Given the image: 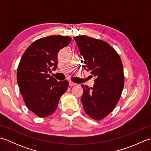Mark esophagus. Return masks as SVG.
<instances>
[{"label": "esophagus", "instance_id": "obj_1", "mask_svg": "<svg viewBox=\"0 0 151 151\" xmlns=\"http://www.w3.org/2000/svg\"><path fill=\"white\" fill-rule=\"evenodd\" d=\"M76 84H75V83H74V82H73L72 81H69V85L70 86H75V85H76Z\"/></svg>", "mask_w": 151, "mask_h": 151}]
</instances>
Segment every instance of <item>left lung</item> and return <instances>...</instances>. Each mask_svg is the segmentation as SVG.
<instances>
[{"mask_svg":"<svg viewBox=\"0 0 151 151\" xmlns=\"http://www.w3.org/2000/svg\"><path fill=\"white\" fill-rule=\"evenodd\" d=\"M82 66L96 78L93 87L82 85L81 101L86 113L101 120L114 110L124 87L123 67L117 52L102 40L86 36L74 37Z\"/></svg>","mask_w":151,"mask_h":151,"instance_id":"left-lung-1","label":"left lung"}]
</instances>
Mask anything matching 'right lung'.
I'll use <instances>...</instances> for the list:
<instances>
[{
  "instance_id": "1",
  "label": "right lung",
  "mask_w": 151,
  "mask_h": 151,
  "mask_svg": "<svg viewBox=\"0 0 151 151\" xmlns=\"http://www.w3.org/2000/svg\"><path fill=\"white\" fill-rule=\"evenodd\" d=\"M71 41L69 36H50L35 41L19 62L17 81L25 104L40 117L53 114L68 88L67 81L58 82L49 72L58 67V54Z\"/></svg>"
}]
</instances>
